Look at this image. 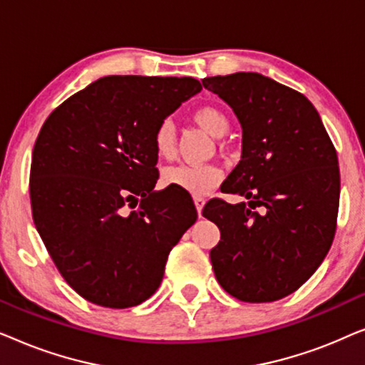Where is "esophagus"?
Instances as JSON below:
<instances>
[{
    "label": "esophagus",
    "instance_id": "obj_1",
    "mask_svg": "<svg viewBox=\"0 0 365 365\" xmlns=\"http://www.w3.org/2000/svg\"><path fill=\"white\" fill-rule=\"evenodd\" d=\"M194 204H196L197 214H199V217H201L202 207H204V204H206V201H204V197H201V196H196V197H194Z\"/></svg>",
    "mask_w": 365,
    "mask_h": 365
}]
</instances>
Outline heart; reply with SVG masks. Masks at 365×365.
<instances>
[{"instance_id":"heart-1","label":"heart","mask_w":365,"mask_h":365,"mask_svg":"<svg viewBox=\"0 0 365 365\" xmlns=\"http://www.w3.org/2000/svg\"><path fill=\"white\" fill-rule=\"evenodd\" d=\"M192 121L212 138H222L229 129L227 114L216 106H201L194 109ZM176 129H174V124L166 119L154 131V149L159 158L169 159L176 153ZM221 179L222 171L212 164H204V166L178 164V166L166 168L163 173V184L182 189L191 194H206Z\"/></svg>"}]
</instances>
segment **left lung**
<instances>
[{
	"label": "left lung",
	"mask_w": 365,
	"mask_h": 365,
	"mask_svg": "<svg viewBox=\"0 0 365 365\" xmlns=\"http://www.w3.org/2000/svg\"><path fill=\"white\" fill-rule=\"evenodd\" d=\"M242 128L241 161L202 216L217 224L211 251L217 282L244 302H272L297 291L331 249L341 196L337 153L312 103L259 73L204 78ZM259 211L257 212V209Z\"/></svg>",
	"instance_id": "left-lung-1"
}]
</instances>
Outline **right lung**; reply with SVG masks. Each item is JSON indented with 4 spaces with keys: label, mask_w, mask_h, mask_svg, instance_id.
Instances as JSON below:
<instances>
[{
    "label": "right lung",
    "mask_w": 365,
    "mask_h": 365,
    "mask_svg": "<svg viewBox=\"0 0 365 365\" xmlns=\"http://www.w3.org/2000/svg\"><path fill=\"white\" fill-rule=\"evenodd\" d=\"M201 89L194 78L106 76L44 121L29 176L33 221L86 301L111 309L146 301L196 222L191 199L154 189V131Z\"/></svg>",
    "instance_id": "1"
}]
</instances>
